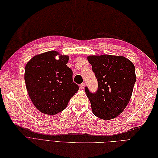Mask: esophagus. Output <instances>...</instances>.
<instances>
[{
	"label": "esophagus",
	"mask_w": 158,
	"mask_h": 158,
	"mask_svg": "<svg viewBox=\"0 0 158 158\" xmlns=\"http://www.w3.org/2000/svg\"><path fill=\"white\" fill-rule=\"evenodd\" d=\"M85 86H86V84H85L84 82V83H82L81 84H80V88L81 89H84Z\"/></svg>",
	"instance_id": "esophagus-1"
}]
</instances>
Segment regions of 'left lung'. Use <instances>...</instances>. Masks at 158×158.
Instances as JSON below:
<instances>
[{"label":"left lung","mask_w":158,"mask_h":158,"mask_svg":"<svg viewBox=\"0 0 158 158\" xmlns=\"http://www.w3.org/2000/svg\"><path fill=\"white\" fill-rule=\"evenodd\" d=\"M98 83L96 93L85 88L93 114L108 120L120 115L129 103L136 80L135 66L122 56L102 54L87 57Z\"/></svg>","instance_id":"1"}]
</instances>
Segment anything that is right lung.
Here are the masks:
<instances>
[{"label":"right lung","mask_w":158,"mask_h":158,"mask_svg":"<svg viewBox=\"0 0 158 158\" xmlns=\"http://www.w3.org/2000/svg\"><path fill=\"white\" fill-rule=\"evenodd\" d=\"M69 60L68 55L51 50L36 55L26 64L27 92L40 112L54 115L62 112L78 92V86L72 80V70L66 65Z\"/></svg>","instance_id":"right-lung-1"}]
</instances>
